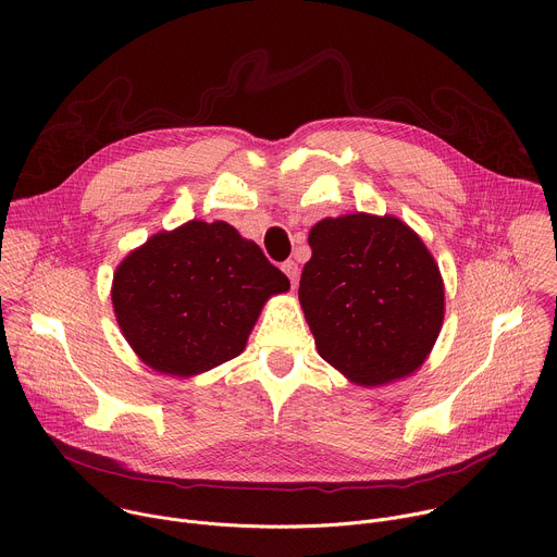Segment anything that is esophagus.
Listing matches in <instances>:
<instances>
[{
	"mask_svg": "<svg viewBox=\"0 0 557 557\" xmlns=\"http://www.w3.org/2000/svg\"><path fill=\"white\" fill-rule=\"evenodd\" d=\"M282 271L286 273V277H288L290 284L295 286V284H297V277H299V267H297V262H295V260H286V262L282 264Z\"/></svg>",
	"mask_w": 557,
	"mask_h": 557,
	"instance_id": "esophagus-1",
	"label": "esophagus"
}]
</instances>
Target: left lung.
Returning <instances> with one entry per match:
<instances>
[{
	"label": "left lung",
	"mask_w": 557,
	"mask_h": 557,
	"mask_svg": "<svg viewBox=\"0 0 557 557\" xmlns=\"http://www.w3.org/2000/svg\"><path fill=\"white\" fill-rule=\"evenodd\" d=\"M299 301L322 359L361 385L414 372L430 355L445 293L421 237L392 215L352 213L310 228Z\"/></svg>",
	"instance_id": "1"
}]
</instances>
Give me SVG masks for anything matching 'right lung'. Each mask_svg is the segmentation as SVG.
<instances>
[{
	"label": "right lung",
	"instance_id": "obj_1",
	"mask_svg": "<svg viewBox=\"0 0 557 557\" xmlns=\"http://www.w3.org/2000/svg\"><path fill=\"white\" fill-rule=\"evenodd\" d=\"M288 286L231 224L191 220L123 260L112 301L125 339L147 366L191 376L240 355L269 295Z\"/></svg>",
	"mask_w": 557,
	"mask_h": 557
}]
</instances>
